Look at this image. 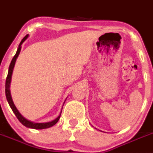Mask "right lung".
I'll use <instances>...</instances> for the list:
<instances>
[{"label":"right lung","instance_id":"right-lung-1","mask_svg":"<svg viewBox=\"0 0 153 153\" xmlns=\"http://www.w3.org/2000/svg\"><path fill=\"white\" fill-rule=\"evenodd\" d=\"M27 37H28V35H26L25 37H24L23 39H22V40L21 41L20 44H19V48H18L17 51H16V54H15V56L13 57V60H12L11 63H10V67H9L8 75H7V79H6V85H5L6 97H7V102H8V103H9V105H10L11 109L13 110V113H14L15 115L16 116V117L18 118V120H19V121H20V123L22 124V125H24L25 126L27 127V128H34V129H43V128H49V127H51V126H53L54 125H55V124L58 122L59 119H60L62 111L60 112V114L59 115L58 117H57V119L51 121V122L45 123H33V122H31V121L27 120L25 119L24 117H22V114L19 112V111L17 110L16 107L15 106L14 103H13V100H12L11 94H10V82H11V78H12V74H13V68H14L15 63H16V59H17L19 53H20L21 48H22V46H21V45H22V44L25 42V39H26Z\"/></svg>","mask_w":153,"mask_h":153}]
</instances>
